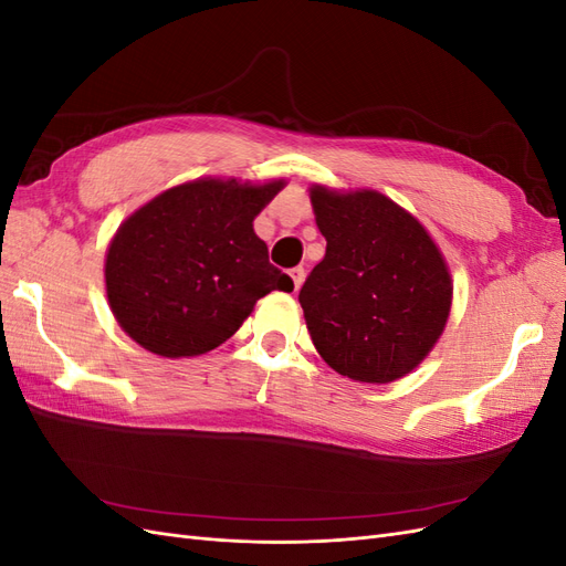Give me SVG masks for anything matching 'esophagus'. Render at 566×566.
I'll return each mask as SVG.
<instances>
[{
	"label": "esophagus",
	"mask_w": 566,
	"mask_h": 566,
	"mask_svg": "<svg viewBox=\"0 0 566 566\" xmlns=\"http://www.w3.org/2000/svg\"><path fill=\"white\" fill-rule=\"evenodd\" d=\"M290 279H293L295 290H300V287H302V283H304V269H302V266L290 269Z\"/></svg>",
	"instance_id": "1"
}]
</instances>
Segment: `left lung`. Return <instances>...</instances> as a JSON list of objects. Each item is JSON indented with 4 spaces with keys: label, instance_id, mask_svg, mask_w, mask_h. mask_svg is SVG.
Returning a JSON list of instances; mask_svg holds the SVG:
<instances>
[{
    "label": "left lung",
    "instance_id": "8db88e82",
    "mask_svg": "<svg viewBox=\"0 0 566 566\" xmlns=\"http://www.w3.org/2000/svg\"><path fill=\"white\" fill-rule=\"evenodd\" d=\"M325 256L300 290L321 358L356 382L387 385L434 349L453 304L447 260L420 221L380 191L310 188Z\"/></svg>",
    "mask_w": 566,
    "mask_h": 566
}]
</instances>
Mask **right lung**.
I'll list each match as a JSON object with an SVG mask.
<instances>
[{"label": "right lung", "instance_id": "obj_1", "mask_svg": "<svg viewBox=\"0 0 566 566\" xmlns=\"http://www.w3.org/2000/svg\"><path fill=\"white\" fill-rule=\"evenodd\" d=\"M283 179L264 184L202 177L167 188L132 212L106 250V295L136 345L165 358L217 349L241 328L256 300L290 293L269 264L252 221Z\"/></svg>", "mask_w": 566, "mask_h": 566}]
</instances>
